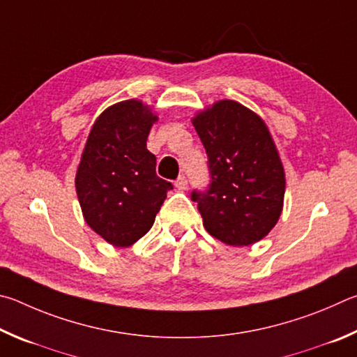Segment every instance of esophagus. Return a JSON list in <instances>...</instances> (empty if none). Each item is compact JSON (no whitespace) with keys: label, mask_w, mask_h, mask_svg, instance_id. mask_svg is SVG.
<instances>
[{"label":"esophagus","mask_w":357,"mask_h":357,"mask_svg":"<svg viewBox=\"0 0 357 357\" xmlns=\"http://www.w3.org/2000/svg\"><path fill=\"white\" fill-rule=\"evenodd\" d=\"M186 186H188V178H186L185 175H178V178L175 180V188L186 190Z\"/></svg>","instance_id":"esophagus-1"}]
</instances>
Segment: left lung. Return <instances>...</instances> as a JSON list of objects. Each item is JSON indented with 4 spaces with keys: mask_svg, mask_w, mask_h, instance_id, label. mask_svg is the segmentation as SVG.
<instances>
[{
    "mask_svg": "<svg viewBox=\"0 0 357 357\" xmlns=\"http://www.w3.org/2000/svg\"><path fill=\"white\" fill-rule=\"evenodd\" d=\"M192 123L208 156L210 183L191 192L205 229L230 246L260 241L276 226L285 192L266 125L232 100L215 103Z\"/></svg>",
    "mask_w": 357,
    "mask_h": 357,
    "instance_id": "8db88e82",
    "label": "left lung"
}]
</instances>
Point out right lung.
<instances>
[{
  "label": "right lung",
  "mask_w": 357,
  "mask_h": 357,
  "mask_svg": "<svg viewBox=\"0 0 357 357\" xmlns=\"http://www.w3.org/2000/svg\"><path fill=\"white\" fill-rule=\"evenodd\" d=\"M152 112L137 100L109 106L87 137L77 172V195L92 230L117 248L136 243L152 229L174 186L156 175L147 150Z\"/></svg>",
  "instance_id": "1"
}]
</instances>
